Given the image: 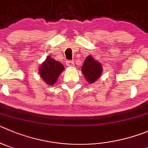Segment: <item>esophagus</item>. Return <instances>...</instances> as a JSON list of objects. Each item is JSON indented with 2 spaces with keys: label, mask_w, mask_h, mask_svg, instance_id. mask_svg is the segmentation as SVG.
<instances>
[{
  "label": "esophagus",
  "mask_w": 148,
  "mask_h": 148,
  "mask_svg": "<svg viewBox=\"0 0 148 148\" xmlns=\"http://www.w3.org/2000/svg\"><path fill=\"white\" fill-rule=\"evenodd\" d=\"M66 66H69V67H73V66H74V61H72V60H70V61H67V62H66Z\"/></svg>",
  "instance_id": "obj_1"
}]
</instances>
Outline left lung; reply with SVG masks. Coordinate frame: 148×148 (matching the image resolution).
<instances>
[{"label":"left lung","mask_w":148,"mask_h":148,"mask_svg":"<svg viewBox=\"0 0 148 148\" xmlns=\"http://www.w3.org/2000/svg\"><path fill=\"white\" fill-rule=\"evenodd\" d=\"M102 71L101 63L95 60L91 55H88L82 66V74L87 82L90 84L94 83L101 77Z\"/></svg>","instance_id":"8db88e82"}]
</instances>
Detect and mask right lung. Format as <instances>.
<instances>
[{"instance_id":"obj_1","label":"right lung","mask_w":148,"mask_h":148,"mask_svg":"<svg viewBox=\"0 0 148 148\" xmlns=\"http://www.w3.org/2000/svg\"><path fill=\"white\" fill-rule=\"evenodd\" d=\"M64 70V66L61 63L54 60L50 56H47L46 60L39 66L38 72L41 78L49 86L53 85L57 82L59 76Z\"/></svg>"}]
</instances>
